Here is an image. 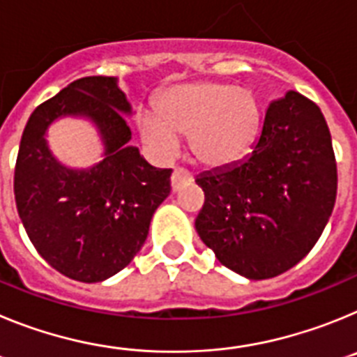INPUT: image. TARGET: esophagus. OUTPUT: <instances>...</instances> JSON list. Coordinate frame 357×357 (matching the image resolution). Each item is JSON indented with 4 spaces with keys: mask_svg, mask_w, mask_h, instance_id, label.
<instances>
[{
    "mask_svg": "<svg viewBox=\"0 0 357 357\" xmlns=\"http://www.w3.org/2000/svg\"><path fill=\"white\" fill-rule=\"evenodd\" d=\"M193 182V176L189 175V173L182 172V169H175V172L172 173V189L173 193H176V191H181L184 185L191 184Z\"/></svg>",
    "mask_w": 357,
    "mask_h": 357,
    "instance_id": "esophagus-1",
    "label": "esophagus"
}]
</instances>
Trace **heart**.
Wrapping results in <instances>:
<instances>
[{
  "mask_svg": "<svg viewBox=\"0 0 357 357\" xmlns=\"http://www.w3.org/2000/svg\"><path fill=\"white\" fill-rule=\"evenodd\" d=\"M137 125L144 143L168 160L189 137V150L207 168H225L247 155L261 127V105L248 87L195 82L164 91L157 110L141 109Z\"/></svg>",
  "mask_w": 357,
  "mask_h": 357,
  "instance_id": "heart-1",
  "label": "heart"
}]
</instances>
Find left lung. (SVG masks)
Masks as SVG:
<instances>
[{"label":"left lung","mask_w":357,"mask_h":357,"mask_svg":"<svg viewBox=\"0 0 357 357\" xmlns=\"http://www.w3.org/2000/svg\"><path fill=\"white\" fill-rule=\"evenodd\" d=\"M195 220L216 259L252 280L288 272L326 229L338 189L333 141L321 110L288 91L268 105L245 159L204 172Z\"/></svg>","instance_id":"obj_1"}]
</instances>
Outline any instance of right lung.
I'll return each instance as SVG.
<instances>
[{"instance_id":"add662e5","label":"right lung","mask_w":357,"mask_h":357,"mask_svg":"<svg viewBox=\"0 0 357 357\" xmlns=\"http://www.w3.org/2000/svg\"><path fill=\"white\" fill-rule=\"evenodd\" d=\"M127 94L114 77L75 80L31 112L19 144L15 206L28 238L50 266L80 282H102L130 264L146 241L157 207L168 198L172 169L146 162L132 146ZM87 119L102 160L69 169L45 134L56 119Z\"/></svg>"}]
</instances>
